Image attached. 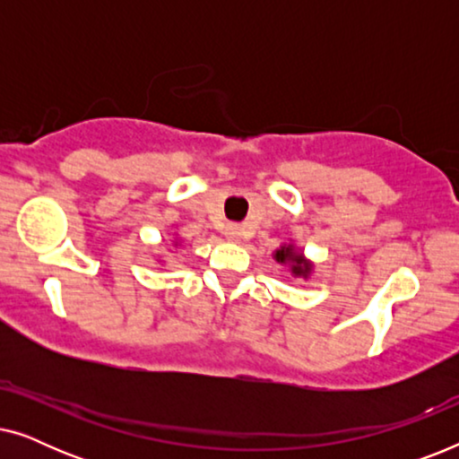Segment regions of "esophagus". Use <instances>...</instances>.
<instances>
[{
	"instance_id": "34e87169",
	"label": "esophagus",
	"mask_w": 459,
	"mask_h": 459,
	"mask_svg": "<svg viewBox=\"0 0 459 459\" xmlns=\"http://www.w3.org/2000/svg\"><path fill=\"white\" fill-rule=\"evenodd\" d=\"M240 234H242L240 225L230 223L228 228H225V238H230V240H238V238H240Z\"/></svg>"
}]
</instances>
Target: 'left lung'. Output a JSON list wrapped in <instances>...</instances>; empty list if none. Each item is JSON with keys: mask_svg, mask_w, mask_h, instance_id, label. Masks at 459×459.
Segmentation results:
<instances>
[{"mask_svg": "<svg viewBox=\"0 0 459 459\" xmlns=\"http://www.w3.org/2000/svg\"><path fill=\"white\" fill-rule=\"evenodd\" d=\"M275 261L290 263V269L294 275H303V278H307V273H309V263H307L300 255L294 253L292 247H284V248L275 250Z\"/></svg>", "mask_w": 459, "mask_h": 459, "instance_id": "8db88e82", "label": "left lung"}]
</instances>
